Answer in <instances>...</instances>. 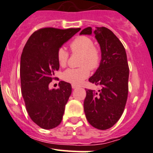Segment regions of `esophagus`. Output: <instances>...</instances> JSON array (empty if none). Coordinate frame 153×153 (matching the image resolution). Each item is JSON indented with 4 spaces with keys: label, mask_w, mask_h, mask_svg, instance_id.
Listing matches in <instances>:
<instances>
[{
    "label": "esophagus",
    "mask_w": 153,
    "mask_h": 153,
    "mask_svg": "<svg viewBox=\"0 0 153 153\" xmlns=\"http://www.w3.org/2000/svg\"><path fill=\"white\" fill-rule=\"evenodd\" d=\"M72 89H75V88L78 87V86H76L75 84H72Z\"/></svg>",
    "instance_id": "obj_1"
}]
</instances>
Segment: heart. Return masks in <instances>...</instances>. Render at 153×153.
I'll use <instances>...</instances> for the list:
<instances>
[{
    "instance_id": "obj_1",
    "label": "heart",
    "mask_w": 153,
    "mask_h": 153,
    "mask_svg": "<svg viewBox=\"0 0 153 153\" xmlns=\"http://www.w3.org/2000/svg\"><path fill=\"white\" fill-rule=\"evenodd\" d=\"M70 49L74 53H81L79 68L67 69L63 72L62 78L67 82L78 85L88 78L90 69L94 70L99 67L101 60L99 49L94 46V41L89 37L81 35L75 38L70 43ZM69 58V52L61 47L57 52V60L61 67H65Z\"/></svg>"
}]
</instances>
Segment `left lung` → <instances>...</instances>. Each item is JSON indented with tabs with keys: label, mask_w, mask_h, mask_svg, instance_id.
Returning <instances> with one entry per match:
<instances>
[{
	"label": "left lung",
	"mask_w": 153,
	"mask_h": 153,
	"mask_svg": "<svg viewBox=\"0 0 153 153\" xmlns=\"http://www.w3.org/2000/svg\"><path fill=\"white\" fill-rule=\"evenodd\" d=\"M86 27L80 35H91ZM100 44L101 61L89 82L101 86L98 92L86 89L84 109L88 122L101 130L118 122L124 112L128 96L129 66L124 47L110 29L97 27L94 31Z\"/></svg>",
	"instance_id": "obj_1"
}]
</instances>
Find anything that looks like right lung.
Instances as JSON below:
<instances>
[{"label": "right lung", "instance_id": "obj_1", "mask_svg": "<svg viewBox=\"0 0 153 153\" xmlns=\"http://www.w3.org/2000/svg\"><path fill=\"white\" fill-rule=\"evenodd\" d=\"M80 28L39 29L32 34L21 58V92L29 117L45 129L61 124L65 105L72 92L69 83L60 81L59 88L49 89L59 69L58 49L80 31Z\"/></svg>", "mask_w": 153, "mask_h": 153}]
</instances>
